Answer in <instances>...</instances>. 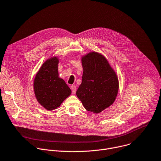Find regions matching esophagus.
Returning a JSON list of instances; mask_svg holds the SVG:
<instances>
[{
  "label": "esophagus",
  "instance_id": "esophagus-1",
  "mask_svg": "<svg viewBox=\"0 0 161 161\" xmlns=\"http://www.w3.org/2000/svg\"><path fill=\"white\" fill-rule=\"evenodd\" d=\"M71 89L72 90V93L73 94H75L76 93V87L75 85H72L71 86Z\"/></svg>",
  "mask_w": 161,
  "mask_h": 161
}]
</instances>
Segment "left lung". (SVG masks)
Listing matches in <instances>:
<instances>
[{
  "label": "left lung",
  "instance_id": "1",
  "mask_svg": "<svg viewBox=\"0 0 161 161\" xmlns=\"http://www.w3.org/2000/svg\"><path fill=\"white\" fill-rule=\"evenodd\" d=\"M82 81L76 95L88 111L100 113L111 105L118 95V76L107 59L96 52L82 56Z\"/></svg>",
  "mask_w": 161,
  "mask_h": 161
}]
</instances>
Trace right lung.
<instances>
[{"mask_svg":"<svg viewBox=\"0 0 161 161\" xmlns=\"http://www.w3.org/2000/svg\"><path fill=\"white\" fill-rule=\"evenodd\" d=\"M58 64V57L48 59L37 72L33 82L37 101L48 111L59 108L71 93L64 80L59 77Z\"/></svg>","mask_w":161,"mask_h":161,"instance_id":"right-lung-1","label":"right lung"}]
</instances>
